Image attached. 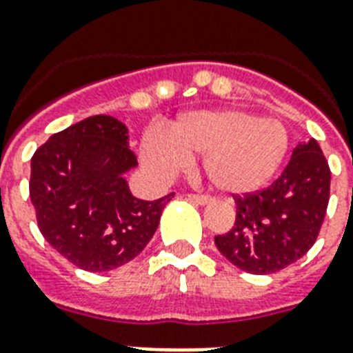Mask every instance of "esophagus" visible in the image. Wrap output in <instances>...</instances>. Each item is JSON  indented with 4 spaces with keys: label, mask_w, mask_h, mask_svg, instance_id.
<instances>
[{
    "label": "esophagus",
    "mask_w": 353,
    "mask_h": 353,
    "mask_svg": "<svg viewBox=\"0 0 353 353\" xmlns=\"http://www.w3.org/2000/svg\"><path fill=\"white\" fill-rule=\"evenodd\" d=\"M189 200L196 205H208L211 202V198L209 196H203V194H189Z\"/></svg>",
    "instance_id": "obj_1"
}]
</instances>
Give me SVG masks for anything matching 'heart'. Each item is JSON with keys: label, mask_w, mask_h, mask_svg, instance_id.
Here are the masks:
<instances>
[{"label": "heart", "mask_w": 353, "mask_h": 353, "mask_svg": "<svg viewBox=\"0 0 353 353\" xmlns=\"http://www.w3.org/2000/svg\"><path fill=\"white\" fill-rule=\"evenodd\" d=\"M288 131L276 119L225 108L180 115L141 144L144 164L162 179L202 155V171L218 191L250 193L274 176L287 157Z\"/></svg>", "instance_id": "heart-1"}]
</instances>
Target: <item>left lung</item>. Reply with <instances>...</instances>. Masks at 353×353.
Masks as SVG:
<instances>
[{"label": "left lung", "mask_w": 353, "mask_h": 353, "mask_svg": "<svg viewBox=\"0 0 353 353\" xmlns=\"http://www.w3.org/2000/svg\"><path fill=\"white\" fill-rule=\"evenodd\" d=\"M330 198V168L317 141L298 144L281 176L263 191L236 196V220L214 236L218 250L250 274H272L316 243Z\"/></svg>", "instance_id": "8db88e82"}]
</instances>
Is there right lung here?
<instances>
[{"mask_svg":"<svg viewBox=\"0 0 353 353\" xmlns=\"http://www.w3.org/2000/svg\"><path fill=\"white\" fill-rule=\"evenodd\" d=\"M30 200L45 240L88 272L113 270L142 252L173 193L148 202L124 174L137 168L126 124L93 115L52 135L30 162Z\"/></svg>","mask_w":353,"mask_h":353,"instance_id":"right-lung-1","label":"right lung"}]
</instances>
